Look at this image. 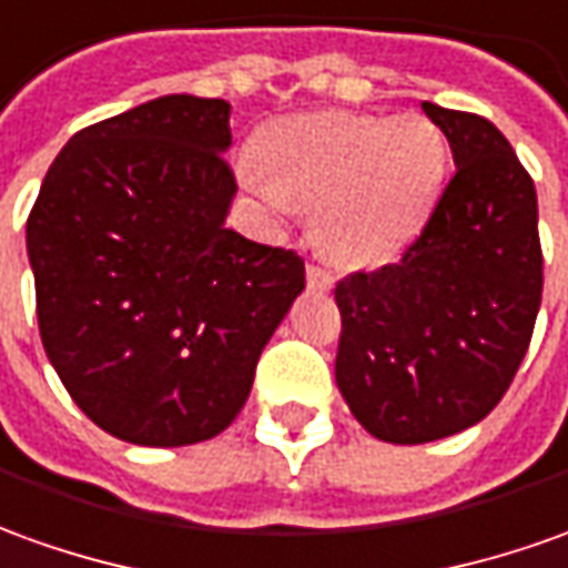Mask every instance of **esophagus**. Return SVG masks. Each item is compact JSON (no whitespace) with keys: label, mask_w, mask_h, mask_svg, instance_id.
<instances>
[{"label":"esophagus","mask_w":568,"mask_h":568,"mask_svg":"<svg viewBox=\"0 0 568 568\" xmlns=\"http://www.w3.org/2000/svg\"><path fill=\"white\" fill-rule=\"evenodd\" d=\"M306 284H308V291H331L334 287V275L327 272V268H322V265H308L306 268Z\"/></svg>","instance_id":"obj_1"}]
</instances>
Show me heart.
<instances>
[{"label":"heart","instance_id":"heart-1","mask_svg":"<svg viewBox=\"0 0 568 568\" xmlns=\"http://www.w3.org/2000/svg\"><path fill=\"white\" fill-rule=\"evenodd\" d=\"M265 172L246 182L291 216L318 210V237L343 262H377L424 225L445 175V139L426 116H296L268 132Z\"/></svg>","mask_w":568,"mask_h":568}]
</instances>
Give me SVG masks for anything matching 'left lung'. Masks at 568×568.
Here are the masks:
<instances>
[{
	"mask_svg": "<svg viewBox=\"0 0 568 568\" xmlns=\"http://www.w3.org/2000/svg\"><path fill=\"white\" fill-rule=\"evenodd\" d=\"M455 175L402 260L336 284V386L371 436L420 445L479 424L529 349L541 306L535 182L486 116L424 101Z\"/></svg>",
	"mask_w": 568,
	"mask_h": 568,
	"instance_id": "8db88e82",
	"label": "left lung"
}]
</instances>
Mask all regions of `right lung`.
Listing matches in <instances>:
<instances>
[{
  "instance_id": "1",
  "label": "right lung",
  "mask_w": 568,
  "mask_h": 568,
  "mask_svg": "<svg viewBox=\"0 0 568 568\" xmlns=\"http://www.w3.org/2000/svg\"><path fill=\"white\" fill-rule=\"evenodd\" d=\"M229 113L163 95L82 129L27 219L45 355L82 414L132 445L219 436L306 287L293 250L225 229Z\"/></svg>"
}]
</instances>
